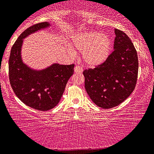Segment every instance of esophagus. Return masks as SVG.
<instances>
[{"mask_svg": "<svg viewBox=\"0 0 154 154\" xmlns=\"http://www.w3.org/2000/svg\"><path fill=\"white\" fill-rule=\"evenodd\" d=\"M82 68L81 66H76L74 68V71L76 73H81L82 72Z\"/></svg>", "mask_w": 154, "mask_h": 154, "instance_id": "1", "label": "esophagus"}]
</instances>
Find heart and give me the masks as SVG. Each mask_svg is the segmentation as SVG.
Instances as JSON below:
<instances>
[{"label": "heart", "instance_id": "b5f03b06", "mask_svg": "<svg viewBox=\"0 0 154 154\" xmlns=\"http://www.w3.org/2000/svg\"><path fill=\"white\" fill-rule=\"evenodd\" d=\"M72 45L82 53L84 64L94 68L108 59L111 51L112 40L106 34L86 31L75 35L72 38Z\"/></svg>", "mask_w": 154, "mask_h": 154}]
</instances>
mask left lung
<instances>
[{
	"instance_id": "8db88e82",
	"label": "left lung",
	"mask_w": 154,
	"mask_h": 154,
	"mask_svg": "<svg viewBox=\"0 0 154 154\" xmlns=\"http://www.w3.org/2000/svg\"><path fill=\"white\" fill-rule=\"evenodd\" d=\"M114 51L103 64L85 70V88L97 106L109 109L119 106L131 94L138 77L136 51L128 35L114 29Z\"/></svg>"
}]
</instances>
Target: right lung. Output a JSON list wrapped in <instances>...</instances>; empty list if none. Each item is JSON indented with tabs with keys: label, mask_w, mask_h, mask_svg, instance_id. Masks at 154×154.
Listing matches in <instances>:
<instances>
[{
	"label": "right lung",
	"mask_w": 154,
	"mask_h": 154,
	"mask_svg": "<svg viewBox=\"0 0 154 154\" xmlns=\"http://www.w3.org/2000/svg\"><path fill=\"white\" fill-rule=\"evenodd\" d=\"M51 26L50 23L45 22L26 29L12 46L9 60V81L14 93L26 106L40 111L49 110L57 106L74 72L75 64L53 63L42 69H35L23 62L24 39Z\"/></svg>",
	"instance_id": "1"
}]
</instances>
